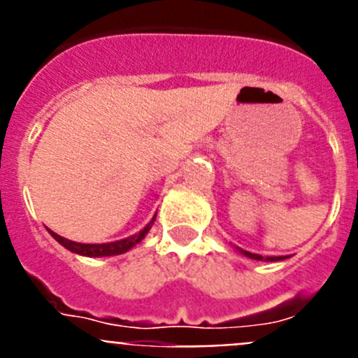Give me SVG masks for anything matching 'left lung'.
Wrapping results in <instances>:
<instances>
[{
    "mask_svg": "<svg viewBox=\"0 0 358 358\" xmlns=\"http://www.w3.org/2000/svg\"><path fill=\"white\" fill-rule=\"evenodd\" d=\"M242 255H245V256H248V258H252V260H262V262H278V260H283L281 256H267V258H264V256L255 255V252H249V251H242Z\"/></svg>",
    "mask_w": 358,
    "mask_h": 358,
    "instance_id": "obj_1",
    "label": "left lung"
}]
</instances>
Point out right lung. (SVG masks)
Instances as JSON below:
<instances>
[{"label":"right lung","mask_w":358,"mask_h":358,"mask_svg":"<svg viewBox=\"0 0 358 358\" xmlns=\"http://www.w3.org/2000/svg\"><path fill=\"white\" fill-rule=\"evenodd\" d=\"M154 220H156V217L152 218L150 222H148L147 226L140 231V233H136V235L129 236V238L116 240V242H109V243H78V242H73V240L64 238V236H61V235H57V233H53L52 229H48V231H50V235H52L57 242L61 243V245H64V248L69 249L71 252H77V255H82V256H93L94 258V256L122 255V252L132 249L136 243H140L141 240L145 238V235H147L148 229L152 227Z\"/></svg>","instance_id":"right-lung-1"}]
</instances>
